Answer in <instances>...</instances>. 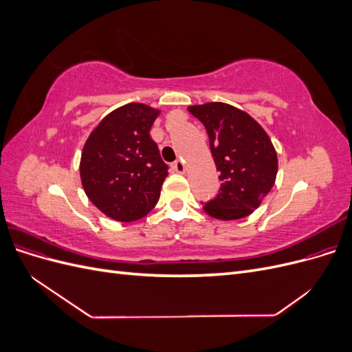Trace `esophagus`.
Instances as JSON below:
<instances>
[{"instance_id":"obj_1","label":"esophagus","mask_w":352,"mask_h":352,"mask_svg":"<svg viewBox=\"0 0 352 352\" xmlns=\"http://www.w3.org/2000/svg\"><path fill=\"white\" fill-rule=\"evenodd\" d=\"M173 168L176 170L177 173H185L186 172V166H185V163L182 162V160H177V162H175Z\"/></svg>"}]
</instances>
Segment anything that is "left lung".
Returning a JSON list of instances; mask_svg holds the SVG:
<instances>
[{
  "mask_svg": "<svg viewBox=\"0 0 352 352\" xmlns=\"http://www.w3.org/2000/svg\"><path fill=\"white\" fill-rule=\"evenodd\" d=\"M188 110L206 126L221 180L217 197L202 208L219 220L250 216L278 175V154L269 135L247 111L226 102L190 105Z\"/></svg>",
  "mask_w": 352,
  "mask_h": 352,
  "instance_id": "obj_1",
  "label": "left lung"
}]
</instances>
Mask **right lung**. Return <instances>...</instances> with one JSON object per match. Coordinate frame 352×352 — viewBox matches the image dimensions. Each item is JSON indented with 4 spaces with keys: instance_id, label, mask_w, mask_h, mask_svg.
I'll return each instance as SVG.
<instances>
[{
    "instance_id": "1",
    "label": "right lung",
    "mask_w": 352,
    "mask_h": 352,
    "mask_svg": "<svg viewBox=\"0 0 352 352\" xmlns=\"http://www.w3.org/2000/svg\"><path fill=\"white\" fill-rule=\"evenodd\" d=\"M158 114L160 110L141 102L122 105L104 117L83 145V190L113 220H140L158 202L168 175L150 136Z\"/></svg>"
}]
</instances>
